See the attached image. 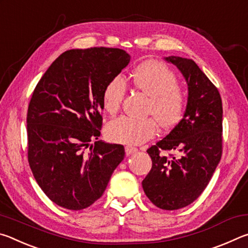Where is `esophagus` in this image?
<instances>
[{
    "label": "esophagus",
    "instance_id": "34e87169",
    "mask_svg": "<svg viewBox=\"0 0 248 248\" xmlns=\"http://www.w3.org/2000/svg\"><path fill=\"white\" fill-rule=\"evenodd\" d=\"M124 149H125V154H127V155L132 154V153L137 152V151H138L137 148H134V146H131V145H127Z\"/></svg>",
    "mask_w": 248,
    "mask_h": 248
}]
</instances>
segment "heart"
Here are the masks:
<instances>
[{
	"instance_id": "b5f03b06",
	"label": "heart",
	"mask_w": 248,
	"mask_h": 248,
	"mask_svg": "<svg viewBox=\"0 0 248 248\" xmlns=\"http://www.w3.org/2000/svg\"><path fill=\"white\" fill-rule=\"evenodd\" d=\"M131 78L136 89L150 97L148 114L155 118L119 117L108 124L106 132L111 141L133 145L144 143L156 136L158 123L164 129L176 127L184 118L187 97L178 86L176 74L158 60H149L138 65ZM125 92L127 84L120 75L109 79L102 95L104 110L110 115L116 114L123 104Z\"/></svg>"
}]
</instances>
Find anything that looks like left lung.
Wrapping results in <instances>:
<instances>
[{
	"mask_svg": "<svg viewBox=\"0 0 248 248\" xmlns=\"http://www.w3.org/2000/svg\"><path fill=\"white\" fill-rule=\"evenodd\" d=\"M188 85L184 118L148 149L152 169L142 182L151 202L177 210L194 202L208 186L222 156V100L219 91L191 59L171 56ZM175 150L178 155H163Z\"/></svg>",
	"mask_w": 248,
	"mask_h": 248,
	"instance_id": "1",
	"label": "left lung"
}]
</instances>
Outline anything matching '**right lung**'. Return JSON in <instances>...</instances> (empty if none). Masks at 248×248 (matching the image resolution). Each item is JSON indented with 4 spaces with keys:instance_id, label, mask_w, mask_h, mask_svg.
<instances>
[{
    "instance_id": "obj_1",
    "label": "right lung",
    "mask_w": 248,
    "mask_h": 248,
    "mask_svg": "<svg viewBox=\"0 0 248 248\" xmlns=\"http://www.w3.org/2000/svg\"><path fill=\"white\" fill-rule=\"evenodd\" d=\"M129 62V54L118 48L68 50L33 90L27 111L28 163L46 196L62 208L93 204L124 157V145L97 139L104 87Z\"/></svg>"
}]
</instances>
